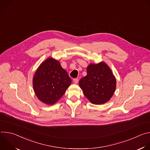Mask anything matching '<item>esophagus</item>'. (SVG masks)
Returning a JSON list of instances; mask_svg holds the SVG:
<instances>
[{"mask_svg":"<svg viewBox=\"0 0 150 150\" xmlns=\"http://www.w3.org/2000/svg\"><path fill=\"white\" fill-rule=\"evenodd\" d=\"M73 81H74V83L76 84V83H78V79L75 78V79H74Z\"/></svg>","mask_w":150,"mask_h":150,"instance_id":"obj_1","label":"esophagus"}]
</instances>
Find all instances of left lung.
Wrapping results in <instances>:
<instances>
[{"label":"left lung","instance_id":"8db88e82","mask_svg":"<svg viewBox=\"0 0 150 150\" xmlns=\"http://www.w3.org/2000/svg\"><path fill=\"white\" fill-rule=\"evenodd\" d=\"M87 75L79 82L83 93L91 103L101 104L108 101L116 89V81L112 71L104 62L90 64Z\"/></svg>","mask_w":150,"mask_h":150}]
</instances>
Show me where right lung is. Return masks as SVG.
Wrapping results in <instances>:
<instances>
[{"label":"right lung","mask_w":150,"mask_h":150,"mask_svg":"<svg viewBox=\"0 0 150 150\" xmlns=\"http://www.w3.org/2000/svg\"><path fill=\"white\" fill-rule=\"evenodd\" d=\"M71 83L67 72L58 61L49 58L41 63L33 78V87L38 98L47 104L57 101Z\"/></svg>","instance_id":"1"}]
</instances>
